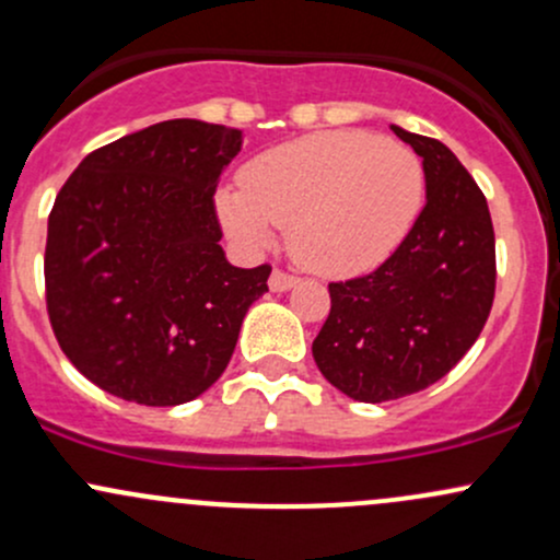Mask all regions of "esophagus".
Returning <instances> with one entry per match:
<instances>
[{"instance_id":"esophagus-1","label":"esophagus","mask_w":560,"mask_h":560,"mask_svg":"<svg viewBox=\"0 0 560 560\" xmlns=\"http://www.w3.org/2000/svg\"><path fill=\"white\" fill-rule=\"evenodd\" d=\"M298 276H292V273H287V270H281V268H276L273 273H270V290L273 292H287V290H292L294 284H298Z\"/></svg>"}]
</instances>
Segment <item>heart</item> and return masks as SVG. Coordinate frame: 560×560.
Masks as SVG:
<instances>
[{"instance_id":"b5f03b06","label":"heart","mask_w":560,"mask_h":560,"mask_svg":"<svg viewBox=\"0 0 560 560\" xmlns=\"http://www.w3.org/2000/svg\"><path fill=\"white\" fill-rule=\"evenodd\" d=\"M220 214L242 242L266 247L273 225L322 276L364 273L407 238L425 201V170L409 145L364 130H329L262 151L238 172Z\"/></svg>"}]
</instances>
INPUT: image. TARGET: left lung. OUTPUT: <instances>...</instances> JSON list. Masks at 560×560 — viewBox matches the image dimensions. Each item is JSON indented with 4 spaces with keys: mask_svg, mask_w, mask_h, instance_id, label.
Listing matches in <instances>:
<instances>
[{
    "mask_svg": "<svg viewBox=\"0 0 560 560\" xmlns=\"http://www.w3.org/2000/svg\"><path fill=\"white\" fill-rule=\"evenodd\" d=\"M393 132L422 156L428 201L383 266L331 281L313 340L324 377L366 404L439 383L481 335L497 284L491 214L470 172L441 140Z\"/></svg>",
    "mask_w": 560,
    "mask_h": 560,
    "instance_id": "obj_1",
    "label": "left lung"
}]
</instances>
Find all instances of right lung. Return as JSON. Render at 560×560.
I'll return each mask as SVG.
<instances>
[{
    "label": "right lung",
    "instance_id": "obj_1",
    "mask_svg": "<svg viewBox=\"0 0 560 560\" xmlns=\"http://www.w3.org/2000/svg\"><path fill=\"white\" fill-rule=\"evenodd\" d=\"M242 130L170 119L88 153L47 223L55 340L90 383L145 407L201 396L229 366L270 266L220 247L214 188Z\"/></svg>",
    "mask_w": 560,
    "mask_h": 560
}]
</instances>
